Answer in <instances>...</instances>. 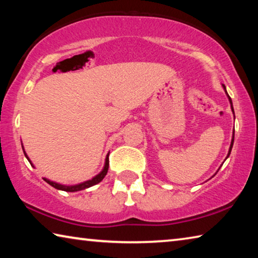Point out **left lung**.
<instances>
[{
	"label": "left lung",
	"instance_id": "8db88e82",
	"mask_svg": "<svg viewBox=\"0 0 258 258\" xmlns=\"http://www.w3.org/2000/svg\"><path fill=\"white\" fill-rule=\"evenodd\" d=\"M223 87H224V91H225V93H226V95H228V99H229V101H230V104H231V110H232V112H233V115H234V110H233V106H232V100H231V98L229 97V94H228V92H226V89H225V86L223 85ZM233 141H234V128H233V134H232V140H231V145H230V149H229V152H228V156H226V158H229V156H230V154H231V150H232V147H233ZM225 158V159H226ZM220 169V168H218ZM218 169H217V172H218ZM216 174V173H215Z\"/></svg>",
	"mask_w": 258,
	"mask_h": 258
}]
</instances>
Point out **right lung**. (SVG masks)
I'll list each match as a JSON object with an SVG mask.
<instances>
[{
	"label": "right lung",
	"instance_id": "obj_1",
	"mask_svg": "<svg viewBox=\"0 0 258 258\" xmlns=\"http://www.w3.org/2000/svg\"><path fill=\"white\" fill-rule=\"evenodd\" d=\"M23 150H24V154L26 156V158L28 159L30 165H33L32 161H30V159L28 158L27 154H26V151L24 149V146H23ZM108 168H109V154L106 156V160H104V166H103L102 171L100 172L98 175H95L93 178H91V180H87L85 182L78 183V184H74V185H63V184H60V183H56V182L47 180V178H45V177H44V181L46 183H49L50 185H52V186L55 187V189H58V190H62V191H66V192H76V191H81V190L87 189V187H91V186H93V185L98 184V183L101 182L103 180V177L107 175Z\"/></svg>",
	"mask_w": 258,
	"mask_h": 258
}]
</instances>
